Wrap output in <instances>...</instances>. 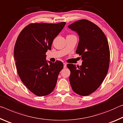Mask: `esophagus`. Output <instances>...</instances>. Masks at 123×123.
<instances>
[{"label":"esophagus","instance_id":"obj_1","mask_svg":"<svg viewBox=\"0 0 123 123\" xmlns=\"http://www.w3.org/2000/svg\"><path fill=\"white\" fill-rule=\"evenodd\" d=\"M63 64H64V68H66V64L64 63Z\"/></svg>","mask_w":123,"mask_h":123}]
</instances>
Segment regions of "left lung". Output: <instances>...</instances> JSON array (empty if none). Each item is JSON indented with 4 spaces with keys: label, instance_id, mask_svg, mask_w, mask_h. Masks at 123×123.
<instances>
[{
    "label": "left lung",
    "instance_id": "left-lung-1",
    "mask_svg": "<svg viewBox=\"0 0 123 123\" xmlns=\"http://www.w3.org/2000/svg\"><path fill=\"white\" fill-rule=\"evenodd\" d=\"M79 36L76 53L81 55L82 65L68 64L69 80L74 92L87 96L99 87L107 75L110 52L105 35L102 30L87 19H80L68 26Z\"/></svg>",
    "mask_w": 123,
    "mask_h": 123
}]
</instances>
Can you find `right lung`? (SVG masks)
<instances>
[{"mask_svg":"<svg viewBox=\"0 0 123 123\" xmlns=\"http://www.w3.org/2000/svg\"><path fill=\"white\" fill-rule=\"evenodd\" d=\"M57 24L31 23L22 30L16 40L14 58L22 82L35 95L43 96L53 91L58 76L63 69L62 62L46 60L54 38L65 26Z\"/></svg>","mask_w":123,"mask_h":123,"instance_id":"1","label":"right lung"}]
</instances>
